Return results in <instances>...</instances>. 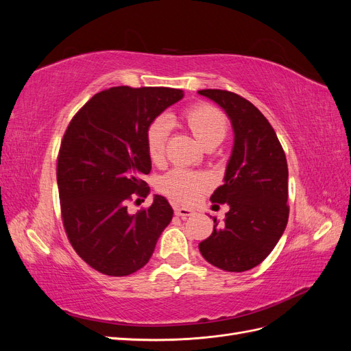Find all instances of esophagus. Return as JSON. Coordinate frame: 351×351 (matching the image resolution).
Masks as SVG:
<instances>
[{"instance_id":"esophagus-1","label":"esophagus","mask_w":351,"mask_h":351,"mask_svg":"<svg viewBox=\"0 0 351 351\" xmlns=\"http://www.w3.org/2000/svg\"><path fill=\"white\" fill-rule=\"evenodd\" d=\"M174 212L177 217H182V218H187V217H192L195 215V210L193 209H189V208H182V206H176Z\"/></svg>"}]
</instances>
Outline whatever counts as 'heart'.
<instances>
[{
	"label": "heart",
	"instance_id": "heart-1",
	"mask_svg": "<svg viewBox=\"0 0 351 351\" xmlns=\"http://www.w3.org/2000/svg\"><path fill=\"white\" fill-rule=\"evenodd\" d=\"M184 121L195 139L204 146H217L226 139L228 132L227 119L210 105H195L184 112ZM168 125L165 120H155L146 132V151L151 161L159 164L165 156ZM206 178L187 169H173L158 183L164 195L182 204H193L206 189Z\"/></svg>",
	"mask_w": 351,
	"mask_h": 351
}]
</instances>
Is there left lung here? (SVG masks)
Wrapping results in <instances>:
<instances>
[{"label": "left lung", "mask_w": 351, "mask_h": 351, "mask_svg": "<svg viewBox=\"0 0 351 351\" xmlns=\"http://www.w3.org/2000/svg\"><path fill=\"white\" fill-rule=\"evenodd\" d=\"M197 93L226 111L234 132L224 184L210 196L214 204H227L230 210L222 226L214 218V231L199 243V250L222 271L244 272L268 256L287 227L285 154L272 125L252 102L228 90Z\"/></svg>", "instance_id": "1"}]
</instances>
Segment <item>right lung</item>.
Segmentation results:
<instances>
[{
  "label": "right lung",
  "mask_w": 351,
  "mask_h": 351,
  "mask_svg": "<svg viewBox=\"0 0 351 351\" xmlns=\"http://www.w3.org/2000/svg\"><path fill=\"white\" fill-rule=\"evenodd\" d=\"M184 97L171 88L119 86L102 90L73 117L57 164L61 217L73 249L89 267L124 277L149 262L173 219V208L155 195L152 205L127 210L149 193L146 132L156 117Z\"/></svg>",
  "instance_id": "add662e5"
}]
</instances>
